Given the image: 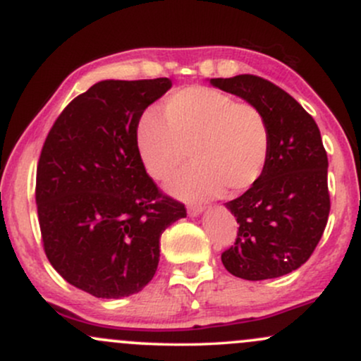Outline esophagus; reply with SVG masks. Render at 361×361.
I'll use <instances>...</instances> for the list:
<instances>
[{
	"label": "esophagus",
	"mask_w": 361,
	"mask_h": 361,
	"mask_svg": "<svg viewBox=\"0 0 361 361\" xmlns=\"http://www.w3.org/2000/svg\"><path fill=\"white\" fill-rule=\"evenodd\" d=\"M202 212H204V207L202 205H188L190 217H197V215H200Z\"/></svg>",
	"instance_id": "34e87169"
}]
</instances>
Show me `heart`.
<instances>
[{
  "instance_id": "obj_1",
  "label": "heart",
  "mask_w": 361,
  "mask_h": 361,
  "mask_svg": "<svg viewBox=\"0 0 361 361\" xmlns=\"http://www.w3.org/2000/svg\"><path fill=\"white\" fill-rule=\"evenodd\" d=\"M156 111L142 114L135 127L140 163L154 180H168L188 159L197 163L169 181L183 200H205L226 186L239 193L263 175L270 157V130L263 114L250 103L207 86L183 88Z\"/></svg>"
}]
</instances>
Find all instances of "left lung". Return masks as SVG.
Listing matches in <instances>:
<instances>
[{
    "label": "left lung",
    "instance_id": "obj_1",
    "mask_svg": "<svg viewBox=\"0 0 361 361\" xmlns=\"http://www.w3.org/2000/svg\"><path fill=\"white\" fill-rule=\"evenodd\" d=\"M215 88L256 106L270 130L263 175L226 207L239 224L226 270L244 280H268L297 270L321 241L329 217L327 154L310 115L287 91L252 74L214 78Z\"/></svg>",
    "mask_w": 361,
    "mask_h": 361
}]
</instances>
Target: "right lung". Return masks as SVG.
Masks as SVG:
<instances>
[{
	"instance_id": "1",
	"label": "right lung",
	"mask_w": 361,
	"mask_h": 361,
	"mask_svg": "<svg viewBox=\"0 0 361 361\" xmlns=\"http://www.w3.org/2000/svg\"><path fill=\"white\" fill-rule=\"evenodd\" d=\"M171 80H106L57 117L37 166L44 251L68 283L98 299L137 293L159 263V238L186 217L140 163L135 127Z\"/></svg>"
}]
</instances>
